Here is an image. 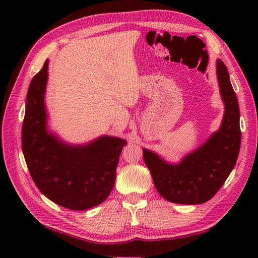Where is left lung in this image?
<instances>
[{"mask_svg":"<svg viewBox=\"0 0 258 258\" xmlns=\"http://www.w3.org/2000/svg\"><path fill=\"white\" fill-rule=\"evenodd\" d=\"M216 65L218 84L225 103L220 131L177 165L167 164L155 153L143 150L144 162L151 171L155 187L168 202L194 205L210 201L236 164L242 140L237 96L225 64L218 59Z\"/></svg>","mask_w":258,"mask_h":258,"instance_id":"left-lung-1","label":"left lung"}]
</instances>
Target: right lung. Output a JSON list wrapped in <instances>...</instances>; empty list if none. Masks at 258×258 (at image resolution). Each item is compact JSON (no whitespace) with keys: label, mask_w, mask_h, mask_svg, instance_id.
Returning <instances> with one entry per match:
<instances>
[{"label":"right lung","mask_w":258,"mask_h":258,"mask_svg":"<svg viewBox=\"0 0 258 258\" xmlns=\"http://www.w3.org/2000/svg\"><path fill=\"white\" fill-rule=\"evenodd\" d=\"M46 59L27 91L22 125V150L37 188L65 208L84 211L101 204L114 187L126 142L102 136L86 146H69L46 131L44 92Z\"/></svg>","instance_id":"1"}]
</instances>
